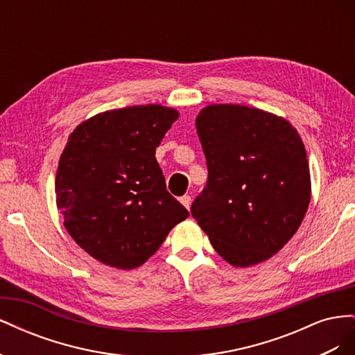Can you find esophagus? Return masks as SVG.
<instances>
[{"instance_id":"1","label":"esophagus","mask_w":355,"mask_h":355,"mask_svg":"<svg viewBox=\"0 0 355 355\" xmlns=\"http://www.w3.org/2000/svg\"><path fill=\"white\" fill-rule=\"evenodd\" d=\"M180 202L184 204V206H185L187 209H189V207H191V197H189V196H184V197H180Z\"/></svg>"}]
</instances>
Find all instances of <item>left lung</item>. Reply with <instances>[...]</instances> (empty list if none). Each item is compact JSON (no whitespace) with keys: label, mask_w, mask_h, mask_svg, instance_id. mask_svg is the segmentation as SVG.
<instances>
[{"label":"left lung","mask_w":355,"mask_h":355,"mask_svg":"<svg viewBox=\"0 0 355 355\" xmlns=\"http://www.w3.org/2000/svg\"><path fill=\"white\" fill-rule=\"evenodd\" d=\"M209 176L191 213L234 266L261 263L293 237L308 209L305 146L283 118L210 105L196 120Z\"/></svg>","instance_id":"obj_1"}]
</instances>
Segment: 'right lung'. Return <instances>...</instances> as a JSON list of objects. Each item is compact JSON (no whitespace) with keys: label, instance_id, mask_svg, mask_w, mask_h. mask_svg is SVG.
<instances>
[{"label":"right lung","instance_id":"obj_1","mask_svg":"<svg viewBox=\"0 0 355 355\" xmlns=\"http://www.w3.org/2000/svg\"><path fill=\"white\" fill-rule=\"evenodd\" d=\"M178 116L159 105L130 106L96 115L69 136L56 175L58 207L71 237L94 259L133 270L189 216L155 158Z\"/></svg>","mask_w":355,"mask_h":355}]
</instances>
